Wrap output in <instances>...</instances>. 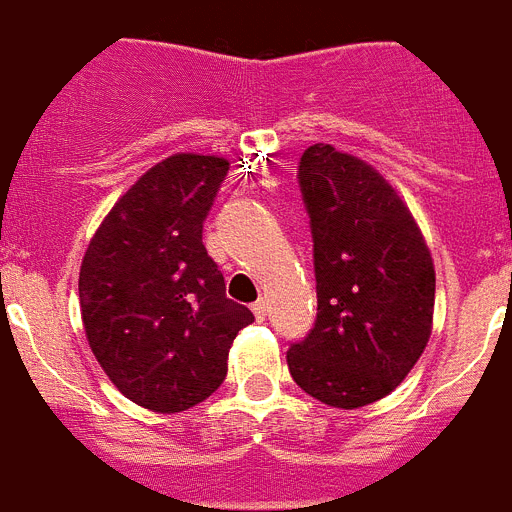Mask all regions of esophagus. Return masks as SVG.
<instances>
[{
  "label": "esophagus",
  "mask_w": 512,
  "mask_h": 512,
  "mask_svg": "<svg viewBox=\"0 0 512 512\" xmlns=\"http://www.w3.org/2000/svg\"><path fill=\"white\" fill-rule=\"evenodd\" d=\"M267 301H264V298H259V301H256V304H253V314H256V320L259 322H264V317H267Z\"/></svg>",
  "instance_id": "34e87169"
}]
</instances>
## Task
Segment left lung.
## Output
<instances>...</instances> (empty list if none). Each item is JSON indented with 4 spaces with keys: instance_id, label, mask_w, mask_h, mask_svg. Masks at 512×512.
Listing matches in <instances>:
<instances>
[{
    "instance_id": "8db88e82",
    "label": "left lung",
    "mask_w": 512,
    "mask_h": 512,
    "mask_svg": "<svg viewBox=\"0 0 512 512\" xmlns=\"http://www.w3.org/2000/svg\"><path fill=\"white\" fill-rule=\"evenodd\" d=\"M298 185L314 240L317 320L288 349V370L322 404L357 410L391 394L431 338V251L394 187L354 155L306 147Z\"/></svg>"
}]
</instances>
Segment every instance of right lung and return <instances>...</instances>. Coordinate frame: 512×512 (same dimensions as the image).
<instances>
[{
	"label": "right lung",
	"instance_id": "obj_1",
	"mask_svg": "<svg viewBox=\"0 0 512 512\" xmlns=\"http://www.w3.org/2000/svg\"><path fill=\"white\" fill-rule=\"evenodd\" d=\"M230 163L171 155L134 182L89 240L79 272L87 341L113 386L153 412H182L224 383L248 306L224 293L203 222Z\"/></svg>",
	"mask_w": 512,
	"mask_h": 512
}]
</instances>
